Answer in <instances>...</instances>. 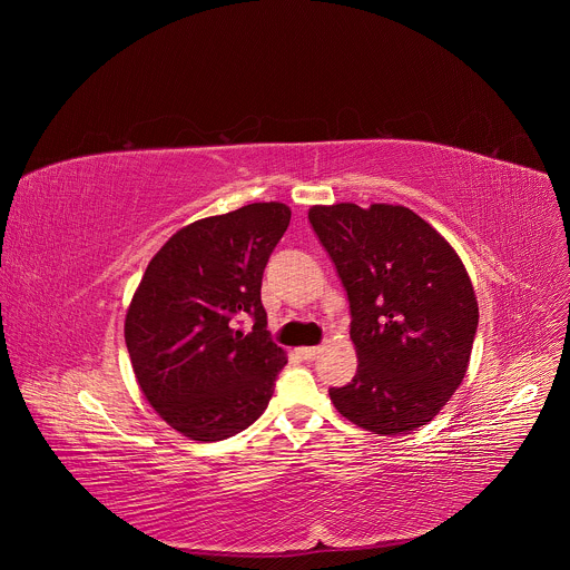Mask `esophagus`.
Segmentation results:
<instances>
[{"label": "esophagus", "mask_w": 570, "mask_h": 570, "mask_svg": "<svg viewBox=\"0 0 570 570\" xmlns=\"http://www.w3.org/2000/svg\"><path fill=\"white\" fill-rule=\"evenodd\" d=\"M320 352H322V347H299V350H297V354H299L304 361H315V358L320 356Z\"/></svg>", "instance_id": "1"}]
</instances>
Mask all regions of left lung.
I'll return each instance as SVG.
<instances>
[{
  "mask_svg": "<svg viewBox=\"0 0 570 570\" xmlns=\"http://www.w3.org/2000/svg\"><path fill=\"white\" fill-rule=\"evenodd\" d=\"M352 311L356 376L332 387L336 411L376 435L429 424L462 383L478 302L451 243L403 205H313Z\"/></svg>",
  "mask_w": 570,
  "mask_h": 570,
  "instance_id": "1",
  "label": "left lung"
}]
</instances>
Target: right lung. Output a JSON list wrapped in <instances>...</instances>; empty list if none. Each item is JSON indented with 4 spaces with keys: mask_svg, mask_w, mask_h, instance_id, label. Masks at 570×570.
Returning <instances> with one entry per match:
<instances>
[{
    "mask_svg": "<svg viewBox=\"0 0 570 570\" xmlns=\"http://www.w3.org/2000/svg\"><path fill=\"white\" fill-rule=\"evenodd\" d=\"M291 223L284 203H253L178 229L146 266L126 311L135 379L180 435L218 442L262 417L286 352L266 332L262 277ZM250 314L254 332L238 318Z\"/></svg>",
    "mask_w": 570,
    "mask_h": 570,
    "instance_id": "add662e5",
    "label": "right lung"
}]
</instances>
